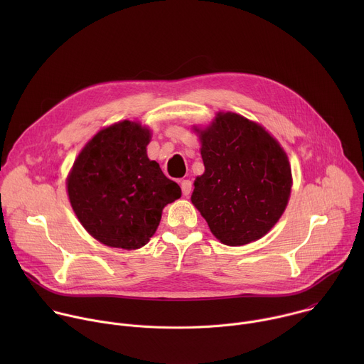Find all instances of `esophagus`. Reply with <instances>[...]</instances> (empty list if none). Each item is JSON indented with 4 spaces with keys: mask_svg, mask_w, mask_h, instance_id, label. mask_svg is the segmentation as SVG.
<instances>
[{
    "mask_svg": "<svg viewBox=\"0 0 364 364\" xmlns=\"http://www.w3.org/2000/svg\"><path fill=\"white\" fill-rule=\"evenodd\" d=\"M191 188H193V183L190 180H183L181 181V190H183L184 196H190Z\"/></svg>",
    "mask_w": 364,
    "mask_h": 364,
    "instance_id": "1",
    "label": "esophagus"
}]
</instances>
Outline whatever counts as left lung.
<instances>
[{
	"instance_id": "1",
	"label": "left lung",
	"mask_w": 364,
	"mask_h": 364,
	"mask_svg": "<svg viewBox=\"0 0 364 364\" xmlns=\"http://www.w3.org/2000/svg\"><path fill=\"white\" fill-rule=\"evenodd\" d=\"M204 174L191 201L225 245L261 239L282 216L291 194L287 154L261 125L219 114L200 132Z\"/></svg>"
}]
</instances>
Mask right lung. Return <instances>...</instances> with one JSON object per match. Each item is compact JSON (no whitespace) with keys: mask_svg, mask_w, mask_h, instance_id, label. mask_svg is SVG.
Returning <instances> with one entry per match:
<instances>
[{"mask_svg":"<svg viewBox=\"0 0 364 364\" xmlns=\"http://www.w3.org/2000/svg\"><path fill=\"white\" fill-rule=\"evenodd\" d=\"M151 134L124 121L99 131L82 149L68 193L83 228L112 247L138 249L157 230L164 205L181 197L157 161L146 157Z\"/></svg>","mask_w":364,"mask_h":364,"instance_id":"add662e5","label":"right lung"}]
</instances>
